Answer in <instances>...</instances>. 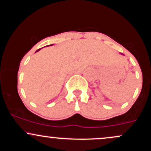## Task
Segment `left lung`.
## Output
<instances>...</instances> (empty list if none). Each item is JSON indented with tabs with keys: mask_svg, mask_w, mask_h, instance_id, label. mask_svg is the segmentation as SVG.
Returning a JSON list of instances; mask_svg holds the SVG:
<instances>
[{
	"mask_svg": "<svg viewBox=\"0 0 151 151\" xmlns=\"http://www.w3.org/2000/svg\"><path fill=\"white\" fill-rule=\"evenodd\" d=\"M122 55H123V54H122Z\"/></svg>",
	"mask_w": 151,
	"mask_h": 151,
	"instance_id": "obj_1",
	"label": "left lung"
}]
</instances>
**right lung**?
Listing matches in <instances>:
<instances>
[{"label":"right lung","mask_w":151,"mask_h":151,"mask_svg":"<svg viewBox=\"0 0 151 151\" xmlns=\"http://www.w3.org/2000/svg\"><path fill=\"white\" fill-rule=\"evenodd\" d=\"M54 45V44H52V45H47V46H52V45ZM41 49H42V48H40V49L37 50V51H36V52H38V51H39V50H40Z\"/></svg>","instance_id":"obj_1"}]
</instances>
